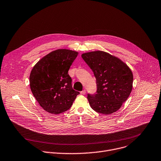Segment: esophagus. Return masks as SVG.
I'll return each mask as SVG.
<instances>
[{"mask_svg":"<svg viewBox=\"0 0 161 161\" xmlns=\"http://www.w3.org/2000/svg\"><path fill=\"white\" fill-rule=\"evenodd\" d=\"M85 93H86V91H85V90H83V91H82L81 92V94L82 95L85 94Z\"/></svg>","mask_w":161,"mask_h":161,"instance_id":"1","label":"esophagus"}]
</instances>
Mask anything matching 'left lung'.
Returning <instances> with one entry per match:
<instances>
[{
	"label": "left lung",
	"mask_w": 161,
	"mask_h": 161,
	"mask_svg": "<svg viewBox=\"0 0 161 161\" xmlns=\"http://www.w3.org/2000/svg\"><path fill=\"white\" fill-rule=\"evenodd\" d=\"M81 57L94 72L97 91L87 94L91 108L108 115L118 110L129 97L133 85V75L126 64L104 51L82 54Z\"/></svg>",
	"instance_id": "left-lung-1"
}]
</instances>
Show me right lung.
Listing matches in <instances>:
<instances>
[{"label":"right lung","instance_id":"obj_1","mask_svg":"<svg viewBox=\"0 0 161 161\" xmlns=\"http://www.w3.org/2000/svg\"><path fill=\"white\" fill-rule=\"evenodd\" d=\"M69 49L47 54L33 68L30 82L31 92L46 111L59 114L69 110L80 92L72 89L68 71L78 56Z\"/></svg>","mask_w":161,"mask_h":161}]
</instances>
